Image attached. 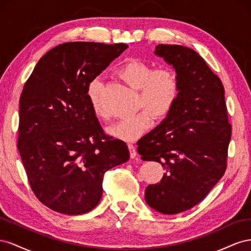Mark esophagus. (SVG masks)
Returning a JSON list of instances; mask_svg holds the SVG:
<instances>
[{
    "label": "esophagus",
    "instance_id": "obj_1",
    "mask_svg": "<svg viewBox=\"0 0 251 251\" xmlns=\"http://www.w3.org/2000/svg\"><path fill=\"white\" fill-rule=\"evenodd\" d=\"M128 150H130V156L131 158H135L136 156H137V151H136V149L134 147V144L132 143H128Z\"/></svg>",
    "mask_w": 251,
    "mask_h": 251
}]
</instances>
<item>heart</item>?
<instances>
[{
	"label": "heart",
	"instance_id": "b5f03b06",
	"mask_svg": "<svg viewBox=\"0 0 251 251\" xmlns=\"http://www.w3.org/2000/svg\"><path fill=\"white\" fill-rule=\"evenodd\" d=\"M117 74L128 87L138 90V107L146 108L155 118L168 115L178 100L179 80L176 73L168 68L154 70L150 64L133 58L121 66ZM101 88L102 82L100 79L91 81L88 87V97L95 116L104 119L108 117V114L101 107ZM151 125V119L149 113L140 111L110 126L108 133L121 140L134 141L147 132Z\"/></svg>",
	"mask_w": 251,
	"mask_h": 251
}]
</instances>
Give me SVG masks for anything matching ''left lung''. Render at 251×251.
<instances>
[{
	"instance_id": "8db88e82",
	"label": "left lung",
	"mask_w": 251,
	"mask_h": 251,
	"mask_svg": "<svg viewBox=\"0 0 251 251\" xmlns=\"http://www.w3.org/2000/svg\"><path fill=\"white\" fill-rule=\"evenodd\" d=\"M155 54L173 67L178 100L154 130L138 140L142 160L165 170L161 181L146 188L151 208L176 215L201 202L223 177L231 126L222 81L195 50L158 45Z\"/></svg>"
}]
</instances>
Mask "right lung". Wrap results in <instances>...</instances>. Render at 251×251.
<instances>
[{
    "instance_id": "obj_1",
    "label": "right lung",
    "mask_w": 251,
    "mask_h": 251,
    "mask_svg": "<svg viewBox=\"0 0 251 251\" xmlns=\"http://www.w3.org/2000/svg\"><path fill=\"white\" fill-rule=\"evenodd\" d=\"M125 44L58 45L34 67L20 98L18 149L30 186L50 209L76 216L102 196L103 174L126 162V143L104 135L88 87Z\"/></svg>"
}]
</instances>
